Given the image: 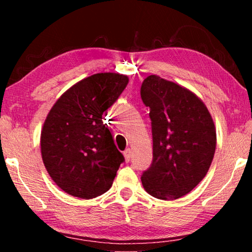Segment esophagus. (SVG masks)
<instances>
[{"instance_id":"34e87169","label":"esophagus","mask_w":252,"mask_h":252,"mask_svg":"<svg viewBox=\"0 0 252 252\" xmlns=\"http://www.w3.org/2000/svg\"><path fill=\"white\" fill-rule=\"evenodd\" d=\"M123 156H125V158H126V161L129 162L130 159H131V150H130V149H126V150L123 152Z\"/></svg>"}]
</instances>
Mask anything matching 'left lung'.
Listing matches in <instances>:
<instances>
[{
	"instance_id": "1",
	"label": "left lung",
	"mask_w": 252,
	"mask_h": 252,
	"mask_svg": "<svg viewBox=\"0 0 252 252\" xmlns=\"http://www.w3.org/2000/svg\"><path fill=\"white\" fill-rule=\"evenodd\" d=\"M141 99L150 108L153 159L141 176L152 197L176 200L206 177L215 156L216 127L207 106L188 89L158 75L141 85Z\"/></svg>"
}]
</instances>
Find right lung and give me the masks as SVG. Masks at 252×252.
I'll return each instance as SVG.
<instances>
[{
	"label": "right lung",
	"instance_id": "add662e5",
	"mask_svg": "<svg viewBox=\"0 0 252 252\" xmlns=\"http://www.w3.org/2000/svg\"><path fill=\"white\" fill-rule=\"evenodd\" d=\"M129 79L96 73L63 93L46 117L41 153L46 170L63 191L92 199L112 186L125 157L103 123V114L125 90Z\"/></svg>",
	"mask_w": 252,
	"mask_h": 252
}]
</instances>
